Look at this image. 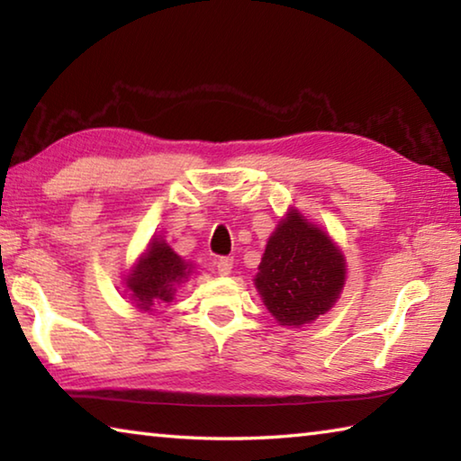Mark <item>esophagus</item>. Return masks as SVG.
I'll use <instances>...</instances> for the list:
<instances>
[{
  "instance_id": "esophagus-1",
  "label": "esophagus",
  "mask_w": 461,
  "mask_h": 461,
  "mask_svg": "<svg viewBox=\"0 0 461 461\" xmlns=\"http://www.w3.org/2000/svg\"><path fill=\"white\" fill-rule=\"evenodd\" d=\"M231 268H233V258H231V256H223V258L217 260V272H220L221 276L231 275Z\"/></svg>"
}]
</instances>
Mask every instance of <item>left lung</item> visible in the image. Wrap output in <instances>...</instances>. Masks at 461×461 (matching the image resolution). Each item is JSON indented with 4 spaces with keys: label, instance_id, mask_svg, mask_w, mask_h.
Segmentation results:
<instances>
[{
    "label": "left lung",
    "instance_id": "left-lung-1",
    "mask_svg": "<svg viewBox=\"0 0 461 461\" xmlns=\"http://www.w3.org/2000/svg\"><path fill=\"white\" fill-rule=\"evenodd\" d=\"M256 288L278 323L303 325L338 301L346 260L325 233L291 212L272 233Z\"/></svg>",
    "mask_w": 461,
    "mask_h": 461
}]
</instances>
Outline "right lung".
I'll use <instances>...</instances> for the list:
<instances>
[{
	"instance_id": "obj_1",
	"label": "right lung",
	"mask_w": 461,
	"mask_h": 461,
	"mask_svg": "<svg viewBox=\"0 0 461 461\" xmlns=\"http://www.w3.org/2000/svg\"><path fill=\"white\" fill-rule=\"evenodd\" d=\"M186 268L189 264H185L165 240L156 238L128 278V291L131 299L138 301V309L150 311L152 305L173 301L176 285L191 272Z\"/></svg>"
}]
</instances>
